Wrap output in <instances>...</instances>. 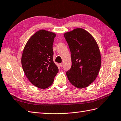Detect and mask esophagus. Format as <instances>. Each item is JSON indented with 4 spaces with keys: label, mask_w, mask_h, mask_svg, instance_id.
Segmentation results:
<instances>
[{
    "label": "esophagus",
    "mask_w": 121,
    "mask_h": 121,
    "mask_svg": "<svg viewBox=\"0 0 121 121\" xmlns=\"http://www.w3.org/2000/svg\"><path fill=\"white\" fill-rule=\"evenodd\" d=\"M59 65H60V67H62V66H63V63H60V64H59Z\"/></svg>",
    "instance_id": "34e87169"
}]
</instances>
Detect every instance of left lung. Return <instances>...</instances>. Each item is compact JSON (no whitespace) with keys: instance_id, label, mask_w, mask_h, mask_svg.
I'll list each match as a JSON object with an SVG mask.
<instances>
[{"instance_id":"8db88e82","label":"left lung","mask_w":121,"mask_h":121,"mask_svg":"<svg viewBox=\"0 0 121 121\" xmlns=\"http://www.w3.org/2000/svg\"><path fill=\"white\" fill-rule=\"evenodd\" d=\"M64 36L71 53L72 66L66 76L74 86L85 88L95 80L101 66L98 46L92 36L81 28L65 33Z\"/></svg>"}]
</instances>
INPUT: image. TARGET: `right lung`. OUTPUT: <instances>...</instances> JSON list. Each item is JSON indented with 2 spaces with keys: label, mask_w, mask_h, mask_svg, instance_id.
I'll use <instances>...</instances> for the list:
<instances>
[{
  "label": "right lung",
  "mask_w": 121,
  "mask_h": 121,
  "mask_svg": "<svg viewBox=\"0 0 121 121\" xmlns=\"http://www.w3.org/2000/svg\"><path fill=\"white\" fill-rule=\"evenodd\" d=\"M56 35L44 30L32 36L23 51L21 63L33 85L45 89L52 85L59 69L53 61L52 45Z\"/></svg>",
  "instance_id": "obj_1"
}]
</instances>
